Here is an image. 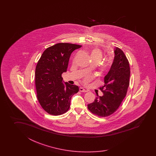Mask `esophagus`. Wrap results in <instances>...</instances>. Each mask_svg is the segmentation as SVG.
<instances>
[{
  "label": "esophagus",
  "mask_w": 156,
  "mask_h": 156,
  "mask_svg": "<svg viewBox=\"0 0 156 156\" xmlns=\"http://www.w3.org/2000/svg\"><path fill=\"white\" fill-rule=\"evenodd\" d=\"M80 91H81V92H84V93H85V92H87V90H85L84 88H83L82 87H80L79 88Z\"/></svg>",
  "instance_id": "esophagus-1"
}]
</instances>
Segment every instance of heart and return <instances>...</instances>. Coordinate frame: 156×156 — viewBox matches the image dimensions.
<instances>
[{"mask_svg":"<svg viewBox=\"0 0 156 156\" xmlns=\"http://www.w3.org/2000/svg\"><path fill=\"white\" fill-rule=\"evenodd\" d=\"M91 56V57H97L101 58V57L102 56V52L99 49L95 48L92 51ZM92 79H93V76L87 75L84 78L83 81V83L85 84H87Z\"/></svg>","mask_w":156,"mask_h":156,"instance_id":"1","label":"heart"}]
</instances>
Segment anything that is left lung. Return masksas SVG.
Masks as SVG:
<instances>
[{
    "label": "left lung",
    "mask_w": 156,
    "mask_h": 156,
    "mask_svg": "<svg viewBox=\"0 0 156 156\" xmlns=\"http://www.w3.org/2000/svg\"><path fill=\"white\" fill-rule=\"evenodd\" d=\"M114 59L109 71L104 77V85L100 87L103 96H97L88 109L101 117L109 116L118 109L126 97L129 85V63L123 51L114 49Z\"/></svg>",
    "instance_id": "obj_1"
}]
</instances>
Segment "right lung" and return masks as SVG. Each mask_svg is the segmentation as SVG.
Masks as SVG:
<instances>
[{
	"label": "right lung",
	"mask_w": 156,
	"mask_h": 156,
	"mask_svg": "<svg viewBox=\"0 0 156 156\" xmlns=\"http://www.w3.org/2000/svg\"><path fill=\"white\" fill-rule=\"evenodd\" d=\"M81 45L57 43L47 48L38 61L35 72L37 96L47 113L60 115L70 109L72 96L79 87L62 83V74L66 72L71 54Z\"/></svg>",
	"instance_id": "right-lung-1"
}]
</instances>
